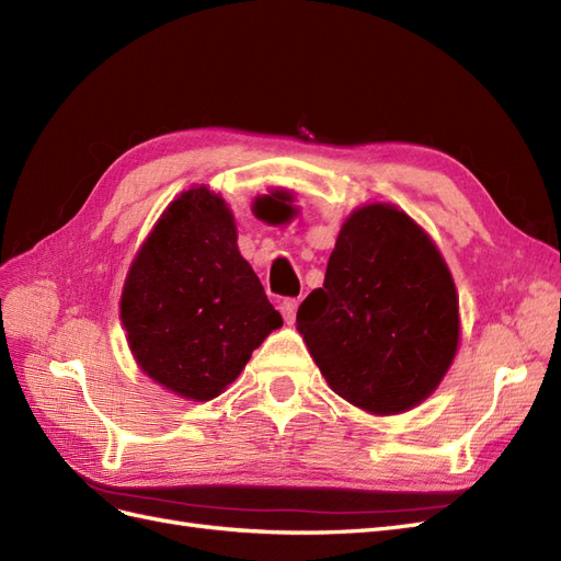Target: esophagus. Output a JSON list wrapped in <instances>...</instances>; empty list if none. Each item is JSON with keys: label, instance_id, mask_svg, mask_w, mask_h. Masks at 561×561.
Wrapping results in <instances>:
<instances>
[{"label": "esophagus", "instance_id": "esophagus-1", "mask_svg": "<svg viewBox=\"0 0 561 561\" xmlns=\"http://www.w3.org/2000/svg\"><path fill=\"white\" fill-rule=\"evenodd\" d=\"M297 307H299V299H283L280 301V313L285 318V322H295V316H297Z\"/></svg>", "mask_w": 561, "mask_h": 561}]
</instances>
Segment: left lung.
Masks as SVG:
<instances>
[{
  "mask_svg": "<svg viewBox=\"0 0 561 561\" xmlns=\"http://www.w3.org/2000/svg\"><path fill=\"white\" fill-rule=\"evenodd\" d=\"M297 330L339 398L367 414H402L435 393L456 358L451 271L404 210L365 203L339 229Z\"/></svg>",
  "mask_w": 561,
  "mask_h": 561,
  "instance_id": "8db88e82",
  "label": "left lung"
}]
</instances>
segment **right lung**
I'll return each mask as SVG.
<instances>
[{
	"instance_id": "add662e5",
	"label": "right lung",
	"mask_w": 561,
	"mask_h": 561,
	"mask_svg": "<svg viewBox=\"0 0 561 561\" xmlns=\"http://www.w3.org/2000/svg\"><path fill=\"white\" fill-rule=\"evenodd\" d=\"M274 196L290 201L287 192ZM236 241L227 201L192 186L168 203L126 274L118 309L133 358L184 400L225 393L283 325Z\"/></svg>"
}]
</instances>
